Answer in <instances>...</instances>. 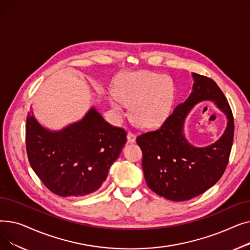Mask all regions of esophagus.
I'll return each mask as SVG.
<instances>
[{
	"instance_id": "esophagus-1",
	"label": "esophagus",
	"mask_w": 250,
	"mask_h": 250,
	"mask_svg": "<svg viewBox=\"0 0 250 250\" xmlns=\"http://www.w3.org/2000/svg\"><path fill=\"white\" fill-rule=\"evenodd\" d=\"M126 138H127V142L128 143H135L136 142V136L133 134V133H130V132H128L127 133V136H126Z\"/></svg>"
}]
</instances>
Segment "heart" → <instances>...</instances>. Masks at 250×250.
<instances>
[{"label": "heart", "mask_w": 250, "mask_h": 250, "mask_svg": "<svg viewBox=\"0 0 250 250\" xmlns=\"http://www.w3.org/2000/svg\"><path fill=\"white\" fill-rule=\"evenodd\" d=\"M174 86L171 79L151 72L123 76L115 82L109 104L117 115H124V104L130 106L136 125L152 128L159 125L171 107Z\"/></svg>", "instance_id": "heart-1"}]
</instances>
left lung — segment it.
<instances>
[{
    "mask_svg": "<svg viewBox=\"0 0 250 250\" xmlns=\"http://www.w3.org/2000/svg\"><path fill=\"white\" fill-rule=\"evenodd\" d=\"M192 78L194 83L188 99L177 105L158 129L137 138L149 188L174 202L188 201L212 188L225 171L233 144L234 118L224 93L211 78L195 73ZM206 100L214 101L226 113L228 126L217 142L199 148L188 143L183 127L194 105Z\"/></svg>",
    "mask_w": 250,
    "mask_h": 250,
    "instance_id": "1",
    "label": "left lung"
}]
</instances>
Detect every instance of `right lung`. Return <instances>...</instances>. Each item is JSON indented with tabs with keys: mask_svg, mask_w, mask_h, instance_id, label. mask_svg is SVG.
Instances as JSON below:
<instances>
[{
	"mask_svg": "<svg viewBox=\"0 0 250 250\" xmlns=\"http://www.w3.org/2000/svg\"><path fill=\"white\" fill-rule=\"evenodd\" d=\"M125 143V130L105 122L94 107L61 130L43 127L33 113L26 118L29 163L43 185L63 198L96 191Z\"/></svg>",
	"mask_w": 250,
	"mask_h": 250,
	"instance_id": "1",
	"label": "right lung"
}]
</instances>
